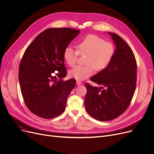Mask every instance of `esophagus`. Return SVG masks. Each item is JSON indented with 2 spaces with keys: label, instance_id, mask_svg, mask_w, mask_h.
Instances as JSON below:
<instances>
[{
  "label": "esophagus",
  "instance_id": "obj_1",
  "mask_svg": "<svg viewBox=\"0 0 154 154\" xmlns=\"http://www.w3.org/2000/svg\"><path fill=\"white\" fill-rule=\"evenodd\" d=\"M76 83H77V85H82V82H81L80 80H77Z\"/></svg>",
  "mask_w": 154,
  "mask_h": 154
}]
</instances>
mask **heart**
I'll use <instances>...</instances> for the list:
<instances>
[{"label":"heart","mask_w":154,"mask_h":154,"mask_svg":"<svg viewBox=\"0 0 154 154\" xmlns=\"http://www.w3.org/2000/svg\"><path fill=\"white\" fill-rule=\"evenodd\" d=\"M75 50L67 46L64 51L63 57L66 63L73 66L77 63L79 54H86L85 65H78L69 71L70 77L77 80H84L97 70L105 69L114 56L115 49L111 43L94 35H88L77 43Z\"/></svg>","instance_id":"heart-1"}]
</instances>
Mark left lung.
<instances>
[{
  "label": "left lung",
  "mask_w": 154,
  "mask_h": 154,
  "mask_svg": "<svg viewBox=\"0 0 154 154\" xmlns=\"http://www.w3.org/2000/svg\"><path fill=\"white\" fill-rule=\"evenodd\" d=\"M111 35L116 49L111 63L90 80L101 87L85 84V106L88 113L100 121L112 120L127 109L136 86V60L129 46L119 36Z\"/></svg>",
  "instance_id": "8db88e82"
}]
</instances>
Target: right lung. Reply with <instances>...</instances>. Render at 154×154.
<instances>
[{
  "instance_id": "add662e5",
  "label": "right lung",
  "mask_w": 154,
  "mask_h": 154,
  "mask_svg": "<svg viewBox=\"0 0 154 154\" xmlns=\"http://www.w3.org/2000/svg\"><path fill=\"white\" fill-rule=\"evenodd\" d=\"M80 30L48 28L28 46L19 66L18 79L25 103L35 115L51 119L62 114L67 97L75 86L67 74L63 53ZM55 71L58 73L52 74Z\"/></svg>"
}]
</instances>
